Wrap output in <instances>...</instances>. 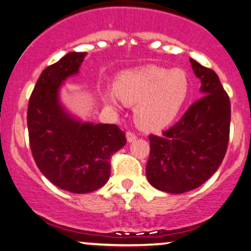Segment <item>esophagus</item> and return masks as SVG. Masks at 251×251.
<instances>
[{
    "label": "esophagus",
    "mask_w": 251,
    "mask_h": 251,
    "mask_svg": "<svg viewBox=\"0 0 251 251\" xmlns=\"http://www.w3.org/2000/svg\"><path fill=\"white\" fill-rule=\"evenodd\" d=\"M126 138H127V142H129V143L134 142V140L137 139V134L132 131H127L126 132Z\"/></svg>",
    "instance_id": "esophagus-1"
}]
</instances>
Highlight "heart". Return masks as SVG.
Wrapping results in <instances>:
<instances>
[{
  "instance_id": "b5f03b06",
  "label": "heart",
  "mask_w": 251,
  "mask_h": 251,
  "mask_svg": "<svg viewBox=\"0 0 251 251\" xmlns=\"http://www.w3.org/2000/svg\"><path fill=\"white\" fill-rule=\"evenodd\" d=\"M189 77L183 70L144 66L120 74L114 82V93H106V102L117 106L119 99L135 103L134 118L144 129L155 131L177 118L188 99Z\"/></svg>"
}]
</instances>
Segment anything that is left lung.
Instances as JSON below:
<instances>
[{"label":"left lung","mask_w":251,"mask_h":251,"mask_svg":"<svg viewBox=\"0 0 251 251\" xmlns=\"http://www.w3.org/2000/svg\"><path fill=\"white\" fill-rule=\"evenodd\" d=\"M204 94L162 135L150 134L146 177L169 194L194 190L217 171L226 155L231 106L215 71L190 59Z\"/></svg>","instance_id":"1"}]
</instances>
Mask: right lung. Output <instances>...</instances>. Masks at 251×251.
Wrapping results in <instances>:
<instances>
[{
  "mask_svg": "<svg viewBox=\"0 0 251 251\" xmlns=\"http://www.w3.org/2000/svg\"><path fill=\"white\" fill-rule=\"evenodd\" d=\"M86 53L66 54L37 79L28 102L27 125L37 168L57 188L74 194L96 191L107 183L111 159L126 144L114 124L75 122L60 106L57 93L77 73Z\"/></svg>",
  "mask_w": 251,
  "mask_h": 251,
  "instance_id": "add662e5",
  "label": "right lung"
}]
</instances>
